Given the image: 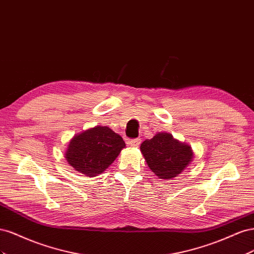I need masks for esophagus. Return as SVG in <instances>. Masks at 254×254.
<instances>
[{
    "label": "esophagus",
    "mask_w": 254,
    "mask_h": 254,
    "mask_svg": "<svg viewBox=\"0 0 254 254\" xmlns=\"http://www.w3.org/2000/svg\"><path fill=\"white\" fill-rule=\"evenodd\" d=\"M141 143L140 139H134V140H128L127 144L131 146V147H139V145Z\"/></svg>",
    "instance_id": "obj_1"
}]
</instances>
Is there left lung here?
Segmentation results:
<instances>
[{"label":"left lung","instance_id":"obj_1","mask_svg":"<svg viewBox=\"0 0 254 254\" xmlns=\"http://www.w3.org/2000/svg\"><path fill=\"white\" fill-rule=\"evenodd\" d=\"M151 172L159 179L172 180L193 162L194 152L187 143L175 139L172 133L158 132L140 146Z\"/></svg>","mask_w":254,"mask_h":254}]
</instances>
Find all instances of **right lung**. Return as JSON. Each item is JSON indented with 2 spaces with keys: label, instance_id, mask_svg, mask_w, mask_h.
<instances>
[{
  "label": "right lung",
  "instance_id": "right-lung-1",
  "mask_svg": "<svg viewBox=\"0 0 254 254\" xmlns=\"http://www.w3.org/2000/svg\"><path fill=\"white\" fill-rule=\"evenodd\" d=\"M125 147L120 134L107 126H95L76 133L68 142L64 157L76 172L94 177L103 174Z\"/></svg>",
  "mask_w": 254,
  "mask_h": 254
}]
</instances>
